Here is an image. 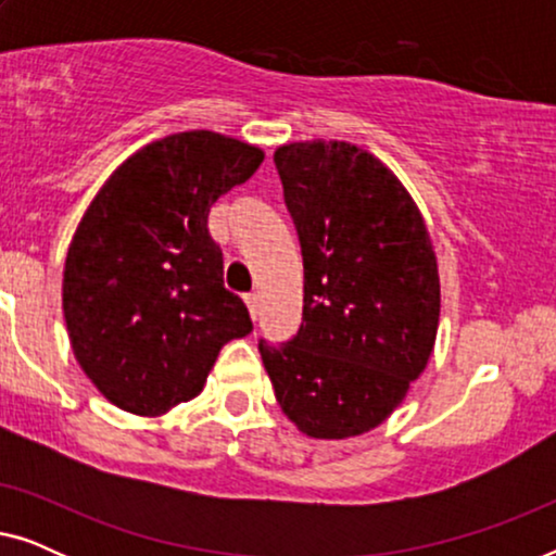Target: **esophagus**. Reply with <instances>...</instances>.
<instances>
[{"mask_svg":"<svg viewBox=\"0 0 556 556\" xmlns=\"http://www.w3.org/2000/svg\"><path fill=\"white\" fill-rule=\"evenodd\" d=\"M245 303L250 308V316H253V321H257V316H261V303H257V295L255 293H245Z\"/></svg>","mask_w":556,"mask_h":556,"instance_id":"esophagus-1","label":"esophagus"}]
</instances>
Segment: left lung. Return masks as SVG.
Segmentation results:
<instances>
[{
	"label": "left lung",
	"mask_w": 556,
	"mask_h": 556,
	"mask_svg": "<svg viewBox=\"0 0 556 556\" xmlns=\"http://www.w3.org/2000/svg\"><path fill=\"white\" fill-rule=\"evenodd\" d=\"M273 159L301 242L303 318L293 339L257 349L295 428L362 435L405 400L435 344L430 235L400 179L354 143H288Z\"/></svg>",
	"instance_id": "1"
}]
</instances>
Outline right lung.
Listing matches in <instances>:
<instances>
[{
  "label": "right lung",
  "mask_w": 556,
  "mask_h": 556,
  "mask_svg": "<svg viewBox=\"0 0 556 556\" xmlns=\"http://www.w3.org/2000/svg\"><path fill=\"white\" fill-rule=\"evenodd\" d=\"M261 162V149L223 134H172L128 156L90 202L67 250L63 311L75 359L116 407L151 417L189 402L219 349L253 331L207 217Z\"/></svg>",
  "instance_id": "1"
}]
</instances>
